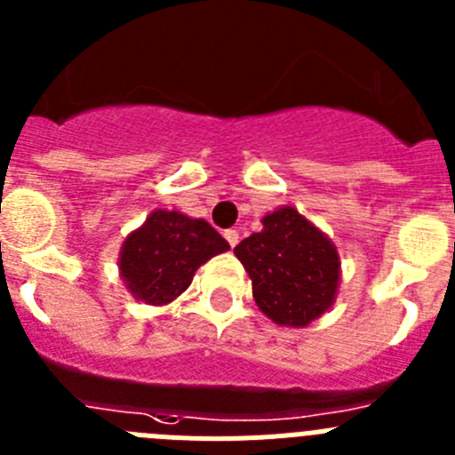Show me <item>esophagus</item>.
I'll return each mask as SVG.
<instances>
[{
    "label": "esophagus",
    "mask_w": 455,
    "mask_h": 455,
    "mask_svg": "<svg viewBox=\"0 0 455 455\" xmlns=\"http://www.w3.org/2000/svg\"><path fill=\"white\" fill-rule=\"evenodd\" d=\"M223 236H225V241H228V243H230L232 248H235L236 243H239V232H236V230H225Z\"/></svg>",
    "instance_id": "obj_1"
}]
</instances>
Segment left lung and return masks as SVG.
I'll return each mask as SVG.
<instances>
[{
	"label": "left lung",
	"mask_w": 455,
	"mask_h": 455,
	"mask_svg": "<svg viewBox=\"0 0 455 455\" xmlns=\"http://www.w3.org/2000/svg\"><path fill=\"white\" fill-rule=\"evenodd\" d=\"M264 230L235 248L252 280L257 307L280 325L303 328L335 300L339 255L332 241L293 207L262 219Z\"/></svg>",
	"instance_id": "8db88e82"
}]
</instances>
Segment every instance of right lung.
Masks as SVG:
<instances>
[{
  "instance_id": "add662e5",
  "label": "right lung",
  "mask_w": 455,
  "mask_h": 455,
  "mask_svg": "<svg viewBox=\"0 0 455 455\" xmlns=\"http://www.w3.org/2000/svg\"><path fill=\"white\" fill-rule=\"evenodd\" d=\"M228 248L207 220L156 209L123 243L120 275L134 299L166 305L191 284L209 257Z\"/></svg>"
}]
</instances>
